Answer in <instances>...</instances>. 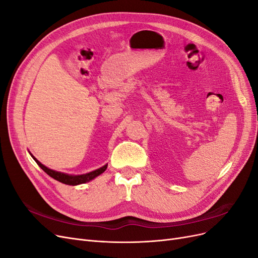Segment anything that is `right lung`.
I'll return each mask as SVG.
<instances>
[{"label": "right lung", "mask_w": 258, "mask_h": 258, "mask_svg": "<svg viewBox=\"0 0 258 258\" xmlns=\"http://www.w3.org/2000/svg\"><path fill=\"white\" fill-rule=\"evenodd\" d=\"M32 157H33V156H32ZM33 159L36 161L37 165L40 166L49 176H51L54 179H57V181H59L61 183L67 184V185H79V184L87 183V182L91 181V179L95 178L96 176L100 175L101 173H103L104 171L106 170V168H107V165H105L102 168L97 169L95 171H92V172L86 173V174H83V175H69V174H66V173L57 172V171H53L51 169H48L47 167H45L44 165H42L40 161L36 160L34 157H33Z\"/></svg>", "instance_id": "obj_1"}]
</instances>
